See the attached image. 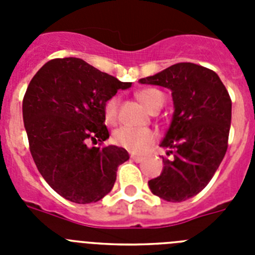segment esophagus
Here are the masks:
<instances>
[{
    "label": "esophagus",
    "instance_id": "34e87169",
    "mask_svg": "<svg viewBox=\"0 0 255 255\" xmlns=\"http://www.w3.org/2000/svg\"><path fill=\"white\" fill-rule=\"evenodd\" d=\"M130 158H131L132 161L138 162V163H139V162H141V161H143V159H144L143 157H140V155H134V154L130 155Z\"/></svg>",
    "mask_w": 255,
    "mask_h": 255
}]
</instances>
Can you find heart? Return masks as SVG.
Masks as SVG:
<instances>
[{
	"label": "heart",
	"mask_w": 255,
	"mask_h": 255,
	"mask_svg": "<svg viewBox=\"0 0 255 255\" xmlns=\"http://www.w3.org/2000/svg\"><path fill=\"white\" fill-rule=\"evenodd\" d=\"M136 98L149 111L157 103L164 101L163 94L157 89H153V88H145V89L136 92ZM117 110H119V98L114 96L110 100H107V102L105 103V107H103L106 123H116ZM155 139H157V136H155L154 131H152L150 129H134V128H129V126H121L114 132L115 143L132 153L147 152L155 143Z\"/></svg>",
	"instance_id": "heart-1"
}]
</instances>
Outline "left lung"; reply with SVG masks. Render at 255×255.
<instances>
[{
	"mask_svg": "<svg viewBox=\"0 0 255 255\" xmlns=\"http://www.w3.org/2000/svg\"><path fill=\"white\" fill-rule=\"evenodd\" d=\"M141 84L172 92L173 116L161 147L163 159L158 177L148 181L150 191L167 202H182L203 190L227 150L231 125V98L217 74L191 62H180Z\"/></svg>",
	"mask_w": 255,
	"mask_h": 255,
	"instance_id": "obj_1",
	"label": "left lung"
}]
</instances>
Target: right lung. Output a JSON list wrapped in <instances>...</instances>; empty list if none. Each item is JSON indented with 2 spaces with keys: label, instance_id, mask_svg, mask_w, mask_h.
<instances>
[{
  "label": "right lung",
  "instance_id": "right-lung-1",
  "mask_svg": "<svg viewBox=\"0 0 255 255\" xmlns=\"http://www.w3.org/2000/svg\"><path fill=\"white\" fill-rule=\"evenodd\" d=\"M123 83L82 58H55L38 70L22 100L29 148L43 179L65 199L98 202L116 181V171L129 153L116 145L92 147L110 134L103 107Z\"/></svg>",
  "mask_w": 255,
  "mask_h": 255
}]
</instances>
